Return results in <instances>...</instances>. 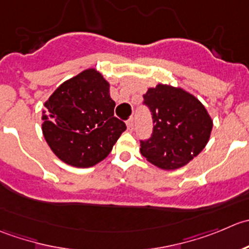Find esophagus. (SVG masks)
Returning a JSON list of instances; mask_svg holds the SVG:
<instances>
[{
    "mask_svg": "<svg viewBox=\"0 0 249 249\" xmlns=\"http://www.w3.org/2000/svg\"><path fill=\"white\" fill-rule=\"evenodd\" d=\"M125 124H127V128L129 130H133V128H134V120L133 119H129L125 121Z\"/></svg>",
    "mask_w": 249,
    "mask_h": 249,
    "instance_id": "34e87169",
    "label": "esophagus"
}]
</instances>
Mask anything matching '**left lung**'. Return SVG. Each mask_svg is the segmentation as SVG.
I'll return each mask as SVG.
<instances>
[{
    "instance_id": "left-lung-1",
    "label": "left lung",
    "mask_w": 249,
    "mask_h": 249,
    "mask_svg": "<svg viewBox=\"0 0 249 249\" xmlns=\"http://www.w3.org/2000/svg\"><path fill=\"white\" fill-rule=\"evenodd\" d=\"M152 115L151 137L140 140L142 156L161 169L185 166L207 145L213 121L202 103L181 88L157 85L144 94Z\"/></svg>"
}]
</instances>
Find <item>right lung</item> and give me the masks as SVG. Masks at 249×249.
<instances>
[{"mask_svg":"<svg viewBox=\"0 0 249 249\" xmlns=\"http://www.w3.org/2000/svg\"><path fill=\"white\" fill-rule=\"evenodd\" d=\"M109 88L102 73L87 69L61 83L44 103L42 132L63 162L78 168L99 163L125 130L114 116Z\"/></svg>","mask_w":249,"mask_h":249,"instance_id":"1","label":"right lung"}]
</instances>
